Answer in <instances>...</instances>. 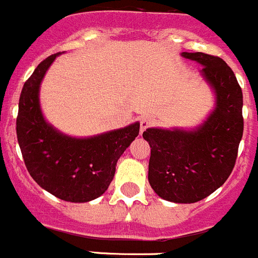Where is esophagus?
<instances>
[{
	"label": "esophagus",
	"instance_id": "obj_1",
	"mask_svg": "<svg viewBox=\"0 0 258 258\" xmlns=\"http://www.w3.org/2000/svg\"><path fill=\"white\" fill-rule=\"evenodd\" d=\"M140 124H141V133H143V132H145L146 129L152 124V118L150 117V116H143V117H141Z\"/></svg>",
	"mask_w": 258,
	"mask_h": 258
}]
</instances>
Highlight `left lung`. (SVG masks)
I'll return each mask as SVG.
<instances>
[{"mask_svg": "<svg viewBox=\"0 0 258 258\" xmlns=\"http://www.w3.org/2000/svg\"><path fill=\"white\" fill-rule=\"evenodd\" d=\"M202 64V75L216 94V107L191 131L149 127V182L164 200L197 203L221 187L231 174L243 137V93L231 68L218 56L182 52Z\"/></svg>", "mask_w": 258, "mask_h": 258, "instance_id": "1", "label": "left lung"}]
</instances>
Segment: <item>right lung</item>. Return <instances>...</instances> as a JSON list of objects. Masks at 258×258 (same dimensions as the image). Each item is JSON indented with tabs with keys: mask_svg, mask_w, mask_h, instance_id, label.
Listing matches in <instances>:
<instances>
[{
	"mask_svg": "<svg viewBox=\"0 0 258 258\" xmlns=\"http://www.w3.org/2000/svg\"><path fill=\"white\" fill-rule=\"evenodd\" d=\"M59 54L47 56L24 83L19 98L17 136L24 164L38 186L71 203H85L106 192L116 163L140 133V122L75 138L56 131L40 107V85Z\"/></svg>",
	"mask_w": 258,
	"mask_h": 258,
	"instance_id": "obj_1",
	"label": "right lung"
}]
</instances>
